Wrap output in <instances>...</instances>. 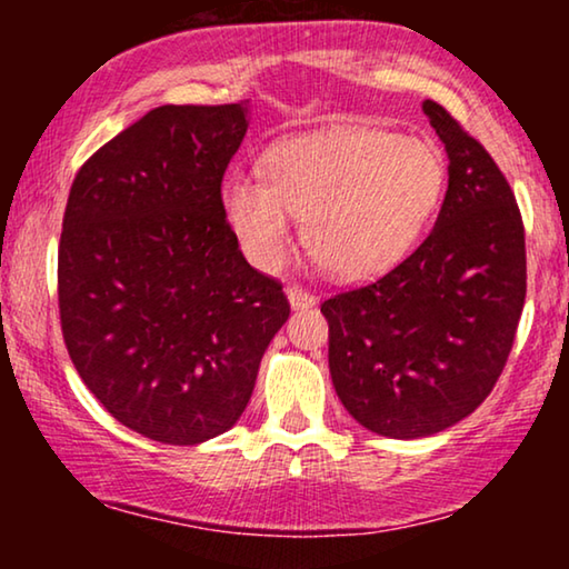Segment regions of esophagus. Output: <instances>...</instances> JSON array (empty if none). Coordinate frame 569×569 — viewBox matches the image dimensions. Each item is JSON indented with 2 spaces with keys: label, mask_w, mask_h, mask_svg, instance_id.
Returning a JSON list of instances; mask_svg holds the SVG:
<instances>
[{
  "label": "esophagus",
  "mask_w": 569,
  "mask_h": 569,
  "mask_svg": "<svg viewBox=\"0 0 569 569\" xmlns=\"http://www.w3.org/2000/svg\"><path fill=\"white\" fill-rule=\"evenodd\" d=\"M287 300H290V306H292L295 310L316 306V298H313V295H310L308 290H302V287H298V284H290V287H287Z\"/></svg>",
  "instance_id": "esophagus-1"
}]
</instances>
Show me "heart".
<instances>
[{
	"instance_id": "1",
	"label": "heart",
	"mask_w": 569,
	"mask_h": 569,
	"mask_svg": "<svg viewBox=\"0 0 569 569\" xmlns=\"http://www.w3.org/2000/svg\"><path fill=\"white\" fill-rule=\"evenodd\" d=\"M446 189L438 147L380 129H331L277 144L267 183L232 176L222 209L248 261L277 271L292 217L318 267L357 282L393 269L417 246Z\"/></svg>"
}]
</instances>
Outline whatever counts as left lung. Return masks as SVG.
I'll return each instance as SVG.
<instances>
[{
    "label": "left lung",
    "mask_w": 569,
    "mask_h": 569,
    "mask_svg": "<svg viewBox=\"0 0 569 569\" xmlns=\"http://www.w3.org/2000/svg\"><path fill=\"white\" fill-rule=\"evenodd\" d=\"M422 111L448 152L432 232L378 282L321 306L339 401L396 440L448 430L487 399L526 302V232L508 181L446 108L425 100Z\"/></svg>",
    "instance_id": "obj_1"
}]
</instances>
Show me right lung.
Listing matches in <instances>:
<instances>
[{"label":"right lung","mask_w":569,"mask_h":569,"mask_svg":"<svg viewBox=\"0 0 569 569\" xmlns=\"http://www.w3.org/2000/svg\"><path fill=\"white\" fill-rule=\"evenodd\" d=\"M248 106H160L77 173L59 243V313L82 383L144 438L228 432L290 316L243 259L222 176Z\"/></svg>","instance_id":"add662e5"}]
</instances>
